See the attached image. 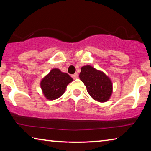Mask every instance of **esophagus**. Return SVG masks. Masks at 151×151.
Segmentation results:
<instances>
[{
    "mask_svg": "<svg viewBox=\"0 0 151 151\" xmlns=\"http://www.w3.org/2000/svg\"><path fill=\"white\" fill-rule=\"evenodd\" d=\"M72 77H73V79H76V78H78V74L77 73L74 74V75H72Z\"/></svg>",
    "mask_w": 151,
    "mask_h": 151,
    "instance_id": "esophagus-1",
    "label": "esophagus"
}]
</instances>
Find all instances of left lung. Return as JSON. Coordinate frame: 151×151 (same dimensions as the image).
<instances>
[{
	"mask_svg": "<svg viewBox=\"0 0 151 151\" xmlns=\"http://www.w3.org/2000/svg\"><path fill=\"white\" fill-rule=\"evenodd\" d=\"M79 75L88 93L94 100L99 103L108 101L112 93V83L108 76L103 71L97 70L91 65L81 67Z\"/></svg>",
	"mask_w": 151,
	"mask_h": 151,
	"instance_id": "obj_1",
	"label": "left lung"
}]
</instances>
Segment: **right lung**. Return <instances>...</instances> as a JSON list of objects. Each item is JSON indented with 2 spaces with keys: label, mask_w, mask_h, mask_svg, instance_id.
Masks as SVG:
<instances>
[{
  "label": "right lung",
  "mask_w": 151,
  "mask_h": 151,
  "mask_svg": "<svg viewBox=\"0 0 151 151\" xmlns=\"http://www.w3.org/2000/svg\"><path fill=\"white\" fill-rule=\"evenodd\" d=\"M73 79L66 73L55 68L42 78L40 83L42 94L48 100H56L65 93L66 86Z\"/></svg>",
  "instance_id": "right-lung-1"
}]
</instances>
